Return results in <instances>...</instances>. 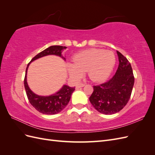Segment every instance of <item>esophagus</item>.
<instances>
[{
	"instance_id": "34e87169",
	"label": "esophagus",
	"mask_w": 155,
	"mask_h": 155,
	"mask_svg": "<svg viewBox=\"0 0 155 155\" xmlns=\"http://www.w3.org/2000/svg\"><path fill=\"white\" fill-rule=\"evenodd\" d=\"M85 85L84 83H79V84H78V85H76V88H81V87H84L85 86Z\"/></svg>"
}]
</instances>
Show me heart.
I'll return each mask as SVG.
<instances>
[{
  "instance_id": "obj_1",
  "label": "heart",
  "mask_w": 155,
  "mask_h": 155,
  "mask_svg": "<svg viewBox=\"0 0 155 155\" xmlns=\"http://www.w3.org/2000/svg\"><path fill=\"white\" fill-rule=\"evenodd\" d=\"M116 57L113 51L102 49H90L77 54L73 58V64H68L69 74L73 78H81L83 72L94 81L107 79L113 70Z\"/></svg>"
}]
</instances>
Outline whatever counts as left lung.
Wrapping results in <instances>:
<instances>
[{"label":"left lung","instance_id":"obj_1","mask_svg":"<svg viewBox=\"0 0 155 155\" xmlns=\"http://www.w3.org/2000/svg\"><path fill=\"white\" fill-rule=\"evenodd\" d=\"M119 65L113 77L105 83L93 86L89 97L91 104L100 113L113 114L120 111L127 104L134 83L130 63L117 51Z\"/></svg>","mask_w":155,"mask_h":155}]
</instances>
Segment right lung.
<instances>
[{
    "label": "right lung",
    "instance_id": "right-lung-1",
    "mask_svg": "<svg viewBox=\"0 0 155 155\" xmlns=\"http://www.w3.org/2000/svg\"><path fill=\"white\" fill-rule=\"evenodd\" d=\"M66 48V46H51L36 55L31 60V61L28 64L24 80L26 95L30 104L41 113L45 114H55L60 112L68 105L72 94L75 90V87H70L67 85H63L61 90L53 95L49 96H41L37 95L30 90L26 80L28 68L30 63L33 61L48 55H58L65 59L64 58H63L61 53L63 52V50Z\"/></svg>",
    "mask_w": 155,
    "mask_h": 155
}]
</instances>
